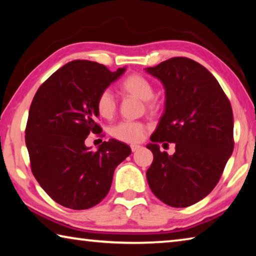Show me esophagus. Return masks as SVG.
<instances>
[{"label":"esophagus","mask_w":256,"mask_h":256,"mask_svg":"<svg viewBox=\"0 0 256 256\" xmlns=\"http://www.w3.org/2000/svg\"><path fill=\"white\" fill-rule=\"evenodd\" d=\"M140 149H141V146H138V144H131V150H132V152H136V151L140 150Z\"/></svg>","instance_id":"obj_1"}]
</instances>
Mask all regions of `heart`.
I'll list each match as a JSON object with an SVG mask.
<instances>
[{"mask_svg": "<svg viewBox=\"0 0 256 256\" xmlns=\"http://www.w3.org/2000/svg\"><path fill=\"white\" fill-rule=\"evenodd\" d=\"M120 90L125 94L144 102L146 110L150 112L159 110L160 102L154 97V88L148 78L138 73H132L120 82ZM96 108L100 118L110 120L115 115L118 104L110 90H104L96 100ZM146 126L138 122H122L112 128V136L120 141L136 144L144 136Z\"/></svg>", "mask_w": 256, "mask_h": 256, "instance_id": "1", "label": "heart"}]
</instances>
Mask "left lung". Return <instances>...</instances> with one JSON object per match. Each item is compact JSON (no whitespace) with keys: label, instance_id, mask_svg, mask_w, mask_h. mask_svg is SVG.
<instances>
[{"label":"left lung","instance_id":"left-lung-1","mask_svg":"<svg viewBox=\"0 0 256 256\" xmlns=\"http://www.w3.org/2000/svg\"><path fill=\"white\" fill-rule=\"evenodd\" d=\"M146 71L166 92L164 112L146 146L154 154L146 180L160 201L190 206L214 188L232 154L230 102L216 78L193 60L172 58ZM164 140L176 144L172 156L160 151Z\"/></svg>","mask_w":256,"mask_h":256}]
</instances>
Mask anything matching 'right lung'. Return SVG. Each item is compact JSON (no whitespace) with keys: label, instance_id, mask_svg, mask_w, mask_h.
Listing matches in <instances>:
<instances>
[{"label":"right lung","instance_id":"obj_1","mask_svg":"<svg viewBox=\"0 0 256 256\" xmlns=\"http://www.w3.org/2000/svg\"><path fill=\"white\" fill-rule=\"evenodd\" d=\"M97 62L76 60L54 72L32 99L26 128L32 172L42 190L58 204L84 210L98 204L110 188L115 168L131 148L115 138L97 151L86 146L98 134L99 94L123 74Z\"/></svg>","mask_w":256,"mask_h":256}]
</instances>
